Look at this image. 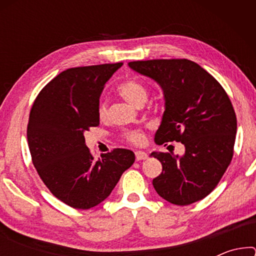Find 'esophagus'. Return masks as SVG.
<instances>
[{
	"instance_id": "obj_1",
	"label": "esophagus",
	"mask_w": 256,
	"mask_h": 256,
	"mask_svg": "<svg viewBox=\"0 0 256 256\" xmlns=\"http://www.w3.org/2000/svg\"><path fill=\"white\" fill-rule=\"evenodd\" d=\"M148 158V154H146V152H144V151H136V159L138 160H144Z\"/></svg>"
}]
</instances>
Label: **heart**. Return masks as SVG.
<instances>
[{"mask_svg": "<svg viewBox=\"0 0 256 256\" xmlns=\"http://www.w3.org/2000/svg\"><path fill=\"white\" fill-rule=\"evenodd\" d=\"M118 94L125 100L130 104L142 107L148 100V89L138 79H128L122 82L118 88ZM98 118L100 120H105L107 118V104L100 102L98 106ZM123 140L132 144H142L144 141V133L141 130H126L122 134Z\"/></svg>", "mask_w": 256, "mask_h": 256, "instance_id": "1", "label": "heart"}]
</instances>
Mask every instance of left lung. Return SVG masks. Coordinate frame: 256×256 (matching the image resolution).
Returning a JSON list of instances; mask_svg holds the SVG:
<instances>
[{"label":"left lung","mask_w":256,"mask_h":256,"mask_svg":"<svg viewBox=\"0 0 256 256\" xmlns=\"http://www.w3.org/2000/svg\"><path fill=\"white\" fill-rule=\"evenodd\" d=\"M128 66L160 86L164 99L162 123L154 136L159 146L182 142L185 154L156 152L162 164L152 180L164 200L188 206L218 185L230 164L237 120L228 94L210 73L190 60H149Z\"/></svg>","instance_id":"8db88e82"}]
</instances>
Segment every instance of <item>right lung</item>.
I'll return each mask as SVG.
<instances>
[{
  "mask_svg": "<svg viewBox=\"0 0 256 256\" xmlns=\"http://www.w3.org/2000/svg\"><path fill=\"white\" fill-rule=\"evenodd\" d=\"M122 66L68 68L42 89L30 110L27 138L34 166L52 194L74 209L102 203L136 160L128 149L96 160L84 136L99 125V97Z\"/></svg>",
  "mask_w": 256,
  "mask_h": 256,
  "instance_id": "1",
  "label": "right lung"
}]
</instances>
